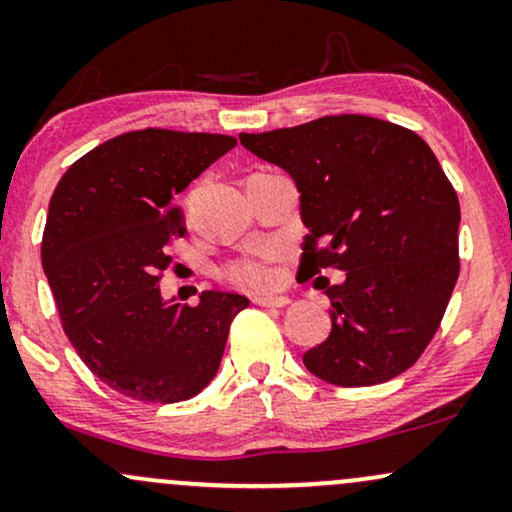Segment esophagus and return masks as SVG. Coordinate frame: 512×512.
<instances>
[{
    "label": "esophagus",
    "instance_id": "34e87169",
    "mask_svg": "<svg viewBox=\"0 0 512 512\" xmlns=\"http://www.w3.org/2000/svg\"><path fill=\"white\" fill-rule=\"evenodd\" d=\"M254 304L268 306V309H282L290 304V297H254Z\"/></svg>",
    "mask_w": 512,
    "mask_h": 512
}]
</instances>
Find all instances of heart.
<instances>
[{"label":"heart","instance_id":"heart-1","mask_svg":"<svg viewBox=\"0 0 512 512\" xmlns=\"http://www.w3.org/2000/svg\"><path fill=\"white\" fill-rule=\"evenodd\" d=\"M278 251L273 246H263L256 254L239 258L225 268V278L232 285L251 292H268L278 285V268H275Z\"/></svg>","mask_w":512,"mask_h":512}]
</instances>
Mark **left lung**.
Instances as JSON below:
<instances>
[{
	"instance_id": "8db88e82",
	"label": "left lung",
	"mask_w": 512,
	"mask_h": 512,
	"mask_svg": "<svg viewBox=\"0 0 512 512\" xmlns=\"http://www.w3.org/2000/svg\"><path fill=\"white\" fill-rule=\"evenodd\" d=\"M239 141L297 184L309 230L299 273L345 270V282L326 287L333 328L304 354L306 369L342 388L410 369L441 326L460 273V203L434 150L405 126L366 114Z\"/></svg>"
}]
</instances>
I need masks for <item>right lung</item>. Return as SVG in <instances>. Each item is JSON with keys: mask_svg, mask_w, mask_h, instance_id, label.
Wrapping results in <instances>:
<instances>
[{"mask_svg": "<svg viewBox=\"0 0 512 512\" xmlns=\"http://www.w3.org/2000/svg\"><path fill=\"white\" fill-rule=\"evenodd\" d=\"M237 138L141 129L78 158L50 198L42 270L66 338L112 390L141 402L194 398L218 374L244 294L206 290L196 306L160 292L167 244L184 234L174 198Z\"/></svg>", "mask_w": 512, "mask_h": 512, "instance_id": "add662e5", "label": "right lung"}]
</instances>
